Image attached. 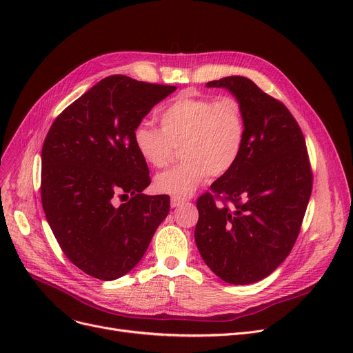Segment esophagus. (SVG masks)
<instances>
[{"instance_id":"34e87169","label":"esophagus","mask_w":353,"mask_h":353,"mask_svg":"<svg viewBox=\"0 0 353 353\" xmlns=\"http://www.w3.org/2000/svg\"><path fill=\"white\" fill-rule=\"evenodd\" d=\"M186 201H188L186 199H181V197L173 196L172 200H170V206H172V208H177V206H180V205H184V203H186Z\"/></svg>"}]
</instances>
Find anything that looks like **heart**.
<instances>
[{"mask_svg": "<svg viewBox=\"0 0 353 353\" xmlns=\"http://www.w3.org/2000/svg\"><path fill=\"white\" fill-rule=\"evenodd\" d=\"M160 128L139 124L133 141L140 157L156 169L170 163L180 148L181 163L154 179L159 193L186 197L208 176L228 174L242 154L246 119L240 101L180 94L159 114Z\"/></svg>", "mask_w": 353, "mask_h": 353, "instance_id": "1", "label": "heart"}]
</instances>
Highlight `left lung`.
Segmentation results:
<instances>
[{
  "label": "left lung",
  "instance_id": "8db88e82",
  "mask_svg": "<svg viewBox=\"0 0 353 353\" xmlns=\"http://www.w3.org/2000/svg\"><path fill=\"white\" fill-rule=\"evenodd\" d=\"M240 101L246 140L233 169L196 206L194 240L221 281L265 279L294 246L312 193L313 173L302 130L288 107L240 76L209 81Z\"/></svg>",
  "mask_w": 353,
  "mask_h": 353
}]
</instances>
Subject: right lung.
<instances>
[{
    "label": "right lung",
    "mask_w": 353,
    "mask_h": 353,
    "mask_svg": "<svg viewBox=\"0 0 353 353\" xmlns=\"http://www.w3.org/2000/svg\"><path fill=\"white\" fill-rule=\"evenodd\" d=\"M174 85L114 74L64 108L41 150V203L68 261L88 276L114 281L145 253L169 214L170 197L147 196V163L133 132ZM125 201L118 205L117 199Z\"/></svg>",
    "instance_id": "add662e5"
}]
</instances>
